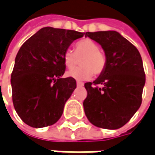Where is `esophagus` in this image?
I'll use <instances>...</instances> for the list:
<instances>
[{
  "label": "esophagus",
  "mask_w": 155,
  "mask_h": 155,
  "mask_svg": "<svg viewBox=\"0 0 155 155\" xmlns=\"http://www.w3.org/2000/svg\"><path fill=\"white\" fill-rule=\"evenodd\" d=\"M77 85H78V87H83V86H84V83L81 82V81H77Z\"/></svg>",
  "instance_id": "1"
}]
</instances>
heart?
<instances>
[{"label":"heart","mask_w":155,"mask_h":155,"mask_svg":"<svg viewBox=\"0 0 155 155\" xmlns=\"http://www.w3.org/2000/svg\"><path fill=\"white\" fill-rule=\"evenodd\" d=\"M97 43L91 39H83L76 44L75 51L67 49L63 52V62L68 69H72L78 64L80 58L81 66L67 73L68 77L78 80L89 79L95 75H100L106 66L105 54L100 51Z\"/></svg>","instance_id":"obj_1"}]
</instances>
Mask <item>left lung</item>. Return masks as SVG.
<instances>
[{
  "label": "left lung",
  "instance_id": "1",
  "mask_svg": "<svg viewBox=\"0 0 155 155\" xmlns=\"http://www.w3.org/2000/svg\"><path fill=\"white\" fill-rule=\"evenodd\" d=\"M104 49L106 66L97 79L87 82L83 105L88 120L106 129L123 127L142 103L145 74L141 55L116 31L87 32Z\"/></svg>",
  "mask_w": 155,
  "mask_h": 155
}]
</instances>
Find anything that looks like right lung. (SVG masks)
Masks as SVG:
<instances>
[{
    "mask_svg": "<svg viewBox=\"0 0 155 155\" xmlns=\"http://www.w3.org/2000/svg\"><path fill=\"white\" fill-rule=\"evenodd\" d=\"M85 33L41 28L20 47L11 73L13 105L28 126L45 127L61 117L65 103L77 87L73 78H61L63 52Z\"/></svg>",
    "mask_w": 155,
    "mask_h": 155,
    "instance_id": "add662e5",
    "label": "right lung"
}]
</instances>
